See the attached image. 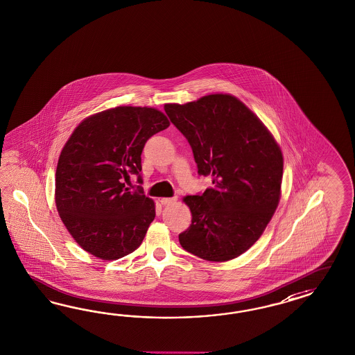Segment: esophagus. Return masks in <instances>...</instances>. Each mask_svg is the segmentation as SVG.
I'll list each match as a JSON object with an SVG mask.
<instances>
[{
	"mask_svg": "<svg viewBox=\"0 0 355 355\" xmlns=\"http://www.w3.org/2000/svg\"><path fill=\"white\" fill-rule=\"evenodd\" d=\"M178 198L176 197H173V198H167V197H163L159 200V202L162 203V205H170V203H173L176 201Z\"/></svg>",
	"mask_w": 355,
	"mask_h": 355,
	"instance_id": "34e87169",
	"label": "esophagus"
}]
</instances>
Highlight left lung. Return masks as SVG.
<instances>
[{
  "instance_id": "obj_1",
  "label": "left lung",
  "mask_w": 355,
  "mask_h": 355,
  "mask_svg": "<svg viewBox=\"0 0 355 355\" xmlns=\"http://www.w3.org/2000/svg\"><path fill=\"white\" fill-rule=\"evenodd\" d=\"M164 112L192 148L198 173L213 187L187 196L192 224L179 234L184 250L225 262L263 233L280 200L283 154L253 112L231 94H209Z\"/></svg>"
}]
</instances>
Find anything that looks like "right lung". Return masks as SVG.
I'll list each match as a JSON object with an SVG mask.
<instances>
[{
  "label": "right lung",
  "instance_id": "add662e5",
  "mask_svg": "<svg viewBox=\"0 0 355 355\" xmlns=\"http://www.w3.org/2000/svg\"><path fill=\"white\" fill-rule=\"evenodd\" d=\"M170 125L153 107L119 106L84 119L62 149L55 205L73 240L92 255L119 259L136 250L155 218L141 182V153L153 135Z\"/></svg>",
  "mask_w": 355,
  "mask_h": 355
}]
</instances>
